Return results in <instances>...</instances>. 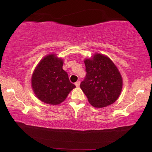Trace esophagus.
<instances>
[{"mask_svg":"<svg viewBox=\"0 0 152 152\" xmlns=\"http://www.w3.org/2000/svg\"><path fill=\"white\" fill-rule=\"evenodd\" d=\"M80 82L79 80L77 81L76 82H75V85L76 86V87H78L80 86Z\"/></svg>","mask_w":152,"mask_h":152,"instance_id":"34e87169","label":"esophagus"}]
</instances>
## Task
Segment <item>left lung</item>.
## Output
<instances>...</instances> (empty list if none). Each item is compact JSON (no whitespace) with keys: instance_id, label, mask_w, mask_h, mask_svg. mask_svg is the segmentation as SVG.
<instances>
[{"instance_id":"left-lung-1","label":"left lung","mask_w":152,"mask_h":152,"mask_svg":"<svg viewBox=\"0 0 152 152\" xmlns=\"http://www.w3.org/2000/svg\"><path fill=\"white\" fill-rule=\"evenodd\" d=\"M86 75L80 88L94 107L102 108L117 101L122 91V77L107 56L95 53L84 60Z\"/></svg>"}]
</instances>
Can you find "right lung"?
<instances>
[{"instance_id": "right-lung-1", "label": "right lung", "mask_w": 152, "mask_h": 152, "mask_svg": "<svg viewBox=\"0 0 152 152\" xmlns=\"http://www.w3.org/2000/svg\"><path fill=\"white\" fill-rule=\"evenodd\" d=\"M63 60L56 54L46 56L33 72L31 85L35 94L42 102L56 105L65 101L76 87L62 68Z\"/></svg>"}]
</instances>
